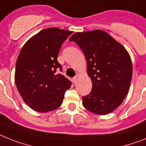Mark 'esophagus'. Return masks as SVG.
Segmentation results:
<instances>
[{"label":"esophagus","instance_id":"34e87169","mask_svg":"<svg viewBox=\"0 0 146 146\" xmlns=\"http://www.w3.org/2000/svg\"><path fill=\"white\" fill-rule=\"evenodd\" d=\"M77 80H78V76H75V77H74V78H73V81H74V84H76V83H77Z\"/></svg>","mask_w":146,"mask_h":146}]
</instances>
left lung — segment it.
Instances as JSON below:
<instances>
[{"mask_svg": "<svg viewBox=\"0 0 146 146\" xmlns=\"http://www.w3.org/2000/svg\"><path fill=\"white\" fill-rule=\"evenodd\" d=\"M69 41L78 44L87 62L92 91L83 96L87 110L106 115L119 107L129 91L133 66L126 49L104 31L76 33Z\"/></svg>", "mask_w": 146, "mask_h": 146, "instance_id": "8db88e82", "label": "left lung"}]
</instances>
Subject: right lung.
Listing matches in <instances>:
<instances>
[{
    "mask_svg": "<svg viewBox=\"0 0 146 146\" xmlns=\"http://www.w3.org/2000/svg\"><path fill=\"white\" fill-rule=\"evenodd\" d=\"M72 31L55 27L40 31L30 38L17 59L15 81L25 103L39 113L52 111L62 103L72 82L57 61L61 45Z\"/></svg>",
    "mask_w": 146,
    "mask_h": 146,
    "instance_id": "add662e5",
    "label": "right lung"
}]
</instances>
